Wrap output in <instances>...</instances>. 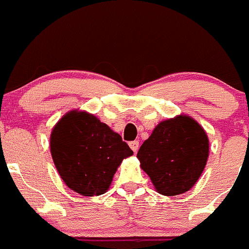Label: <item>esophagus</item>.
Returning a JSON list of instances; mask_svg holds the SVG:
<instances>
[{
	"mask_svg": "<svg viewBox=\"0 0 249 249\" xmlns=\"http://www.w3.org/2000/svg\"><path fill=\"white\" fill-rule=\"evenodd\" d=\"M129 146H131V149L133 150V153H137L139 149V142L138 141H133L129 143Z\"/></svg>",
	"mask_w": 249,
	"mask_h": 249,
	"instance_id": "esophagus-1",
	"label": "esophagus"
}]
</instances>
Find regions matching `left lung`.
I'll use <instances>...</instances> for the list:
<instances>
[{"label":"left lung","instance_id":"8db88e82","mask_svg":"<svg viewBox=\"0 0 249 249\" xmlns=\"http://www.w3.org/2000/svg\"><path fill=\"white\" fill-rule=\"evenodd\" d=\"M208 156L207 132L187 115L161 121L137 154L142 170L162 196L188 192L204 171Z\"/></svg>","mask_w":249,"mask_h":249}]
</instances>
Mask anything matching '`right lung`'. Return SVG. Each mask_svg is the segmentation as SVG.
<instances>
[{"instance_id": "add662e5", "label": "right lung", "mask_w": 249, "mask_h": 249, "mask_svg": "<svg viewBox=\"0 0 249 249\" xmlns=\"http://www.w3.org/2000/svg\"><path fill=\"white\" fill-rule=\"evenodd\" d=\"M52 160L68 188L87 197L104 194L123 159L133 155L118 133L87 111H68L50 136Z\"/></svg>"}]
</instances>
